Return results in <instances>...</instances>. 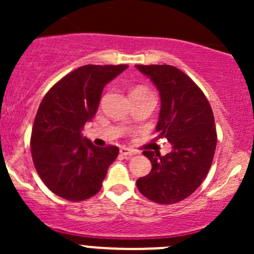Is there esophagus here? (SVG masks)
Returning a JSON list of instances; mask_svg holds the SVG:
<instances>
[{
	"mask_svg": "<svg viewBox=\"0 0 254 254\" xmlns=\"http://www.w3.org/2000/svg\"><path fill=\"white\" fill-rule=\"evenodd\" d=\"M120 155L125 156V157H131V156L136 155V152L134 150H131V148L120 147Z\"/></svg>",
	"mask_w": 254,
	"mask_h": 254,
	"instance_id": "34e87169",
	"label": "esophagus"
}]
</instances>
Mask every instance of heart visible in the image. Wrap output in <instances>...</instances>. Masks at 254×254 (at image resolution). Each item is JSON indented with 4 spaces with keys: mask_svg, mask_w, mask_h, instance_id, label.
Returning <instances> with one entry per match:
<instances>
[{
    "mask_svg": "<svg viewBox=\"0 0 254 254\" xmlns=\"http://www.w3.org/2000/svg\"><path fill=\"white\" fill-rule=\"evenodd\" d=\"M146 93H151V92L148 91L146 87L137 86V87H135V88L131 89V93L130 94H146Z\"/></svg>",
    "mask_w": 254,
    "mask_h": 254,
    "instance_id": "obj_1",
    "label": "heart"
}]
</instances>
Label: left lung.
Wrapping results in <instances>:
<instances>
[{"label":"left lung","instance_id":"left-lung-1","mask_svg":"<svg viewBox=\"0 0 254 254\" xmlns=\"http://www.w3.org/2000/svg\"><path fill=\"white\" fill-rule=\"evenodd\" d=\"M160 92L156 131L173 150L165 156L143 151L152 170L136 181L140 193L158 204L188 198L203 183L216 148L214 114L205 94L189 76L171 65H136Z\"/></svg>","mask_w":254,"mask_h":254}]
</instances>
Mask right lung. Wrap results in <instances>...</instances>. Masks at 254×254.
<instances>
[{
	"mask_svg": "<svg viewBox=\"0 0 254 254\" xmlns=\"http://www.w3.org/2000/svg\"><path fill=\"white\" fill-rule=\"evenodd\" d=\"M127 65H84L56 82L43 98L30 137L34 167L53 193L82 201L102 188L117 146L98 147L81 135L98 109L104 86Z\"/></svg>",
	"mask_w": 254,
	"mask_h": 254,
	"instance_id": "add662e5",
	"label": "right lung"
}]
</instances>
